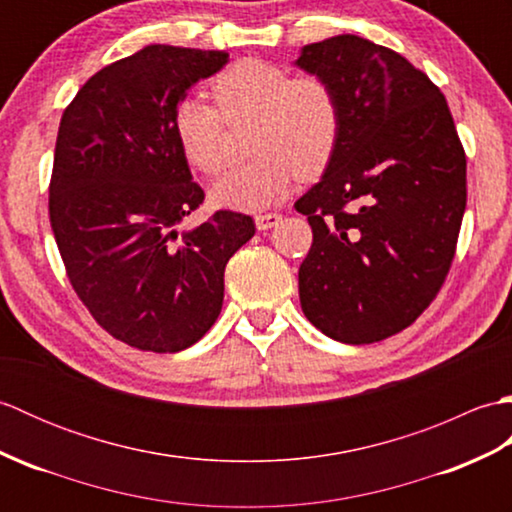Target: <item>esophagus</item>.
Instances as JSON below:
<instances>
[{
    "label": "esophagus",
    "mask_w": 512,
    "mask_h": 512,
    "mask_svg": "<svg viewBox=\"0 0 512 512\" xmlns=\"http://www.w3.org/2000/svg\"><path fill=\"white\" fill-rule=\"evenodd\" d=\"M281 222V215L279 213H262V215H255V226L259 231H268V228H273Z\"/></svg>",
    "instance_id": "obj_1"
}]
</instances>
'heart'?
Wrapping results in <instances>:
<instances>
[{
    "label": "heart",
    "instance_id": "b5f03b06",
    "mask_svg": "<svg viewBox=\"0 0 512 512\" xmlns=\"http://www.w3.org/2000/svg\"><path fill=\"white\" fill-rule=\"evenodd\" d=\"M213 96L217 107L198 96L180 101L173 132L184 158L213 176L226 165V123L253 121L250 151L257 156L211 187V200L226 209L262 211L279 202L297 176L321 173L339 143V96L323 76L242 59L215 76Z\"/></svg>",
    "mask_w": 512,
    "mask_h": 512
}]
</instances>
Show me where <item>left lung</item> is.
Here are the masks:
<instances>
[{
  "instance_id": "left-lung-1",
  "label": "left lung",
  "mask_w": 512,
  "mask_h": 512,
  "mask_svg": "<svg viewBox=\"0 0 512 512\" xmlns=\"http://www.w3.org/2000/svg\"><path fill=\"white\" fill-rule=\"evenodd\" d=\"M341 105L323 178L295 209L312 246L301 310L334 341H383L416 321L447 277L466 209V156L447 99L385 46L339 35L301 48Z\"/></svg>"
}]
</instances>
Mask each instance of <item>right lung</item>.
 Returning <instances> with one entry per match:
<instances>
[{
    "instance_id": "1",
    "label": "right lung",
    "mask_w": 512,
    "mask_h": 512,
    "mask_svg": "<svg viewBox=\"0 0 512 512\" xmlns=\"http://www.w3.org/2000/svg\"><path fill=\"white\" fill-rule=\"evenodd\" d=\"M224 50L147 46L105 65L61 116L50 224L70 284L96 323L136 350L171 354L209 332L226 262L255 235L250 215L180 222L204 200L173 114Z\"/></svg>"
}]
</instances>
